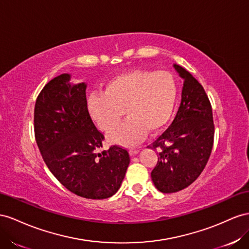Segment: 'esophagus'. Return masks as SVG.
Here are the masks:
<instances>
[{"mask_svg": "<svg viewBox=\"0 0 249 249\" xmlns=\"http://www.w3.org/2000/svg\"><path fill=\"white\" fill-rule=\"evenodd\" d=\"M139 153V150H137V149H130L129 150V154L130 155H136V154H138Z\"/></svg>", "mask_w": 249, "mask_h": 249, "instance_id": "34e87169", "label": "esophagus"}]
</instances>
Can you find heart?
Masks as SVG:
<instances>
[{
    "instance_id": "obj_1",
    "label": "heart",
    "mask_w": 249,
    "mask_h": 249,
    "mask_svg": "<svg viewBox=\"0 0 249 249\" xmlns=\"http://www.w3.org/2000/svg\"><path fill=\"white\" fill-rule=\"evenodd\" d=\"M177 96L174 78L167 72L136 70L113 77L104 94L89 98V110L105 132H111L124 115L127 118L109 140L131 147L160 130L171 118Z\"/></svg>"
}]
</instances>
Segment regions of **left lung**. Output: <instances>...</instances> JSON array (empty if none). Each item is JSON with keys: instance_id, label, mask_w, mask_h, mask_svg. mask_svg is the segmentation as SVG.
Returning a JSON list of instances; mask_svg holds the SVG:
<instances>
[{"instance_id": "obj_1", "label": "left lung", "mask_w": 249, "mask_h": 249, "mask_svg": "<svg viewBox=\"0 0 249 249\" xmlns=\"http://www.w3.org/2000/svg\"><path fill=\"white\" fill-rule=\"evenodd\" d=\"M174 68L184 80L180 106L172 124L148 146L159 151L151 178L161 193H175L193 183L207 166L214 144L215 126L207 93L186 69Z\"/></svg>"}]
</instances>
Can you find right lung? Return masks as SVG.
<instances>
[{"instance_id": "1", "label": "right lung", "mask_w": 249, "mask_h": 249, "mask_svg": "<svg viewBox=\"0 0 249 249\" xmlns=\"http://www.w3.org/2000/svg\"><path fill=\"white\" fill-rule=\"evenodd\" d=\"M62 74L48 82L34 107V134L50 171L72 193L105 199L117 193L130 158L125 148L103 147L104 134L90 118L87 84Z\"/></svg>"}]
</instances>
